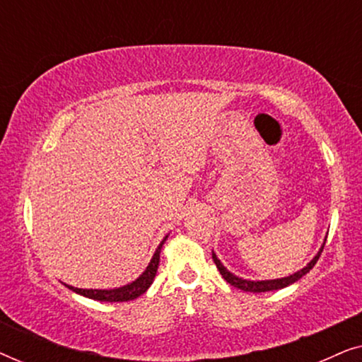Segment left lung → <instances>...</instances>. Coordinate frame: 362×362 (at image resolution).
Here are the masks:
<instances>
[{
    "instance_id": "8db88e82",
    "label": "left lung",
    "mask_w": 362,
    "mask_h": 362,
    "mask_svg": "<svg viewBox=\"0 0 362 362\" xmlns=\"http://www.w3.org/2000/svg\"><path fill=\"white\" fill-rule=\"evenodd\" d=\"M325 249V244L321 245V249L318 254L315 255V259L310 262L308 265L305 267V269H301L298 272H295L293 275L290 276H284V279H276V280H262V281H252V280H244V279H239V276H235L234 274H230L229 270L226 269L224 265L221 264V260L217 259L214 252H212V259H214V264L217 267V270L221 272V275L224 276V280L227 284H230L232 286H235V288H240L244 291H252V293H262V291H274V290H280V288H285V286H288L291 284H295V281H298L301 276L308 274V272L313 269L316 262H318L321 252Z\"/></svg>"
}]
</instances>
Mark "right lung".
Here are the masks:
<instances>
[{
    "label": "right lung",
    "instance_id": "add662e5",
    "mask_svg": "<svg viewBox=\"0 0 362 362\" xmlns=\"http://www.w3.org/2000/svg\"><path fill=\"white\" fill-rule=\"evenodd\" d=\"M168 239V235L161 240V244L158 245V249L153 255V259L150 262V265L146 267V270L138 276L135 281L128 284L125 286H120V288H113V290H83V288H76V286L66 285L69 290L76 291L78 295L87 296V298L92 300H98V301H130L135 300L138 296L145 293V291L150 288V285L153 284V279H155L158 265H160V252L161 247L165 244V240Z\"/></svg>",
    "mask_w": 362,
    "mask_h": 362
}]
</instances>
